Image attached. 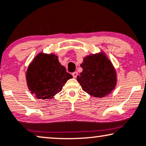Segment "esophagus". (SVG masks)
Wrapping results in <instances>:
<instances>
[{"instance_id": "1", "label": "esophagus", "mask_w": 146, "mask_h": 146, "mask_svg": "<svg viewBox=\"0 0 146 146\" xmlns=\"http://www.w3.org/2000/svg\"><path fill=\"white\" fill-rule=\"evenodd\" d=\"M72 75L73 78H76L77 77V76H78V72H73L72 74Z\"/></svg>"}]
</instances>
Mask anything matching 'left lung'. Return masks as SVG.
Wrapping results in <instances>:
<instances>
[{"instance_id":"obj_1","label":"left lung","mask_w":146,"mask_h":146,"mask_svg":"<svg viewBox=\"0 0 146 146\" xmlns=\"http://www.w3.org/2000/svg\"><path fill=\"white\" fill-rule=\"evenodd\" d=\"M83 71L77 76L82 90L96 98H104L117 84V74L111 61L104 53L91 54L84 58Z\"/></svg>"}]
</instances>
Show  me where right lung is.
<instances>
[{
    "label": "right lung",
    "instance_id": "obj_1",
    "mask_svg": "<svg viewBox=\"0 0 146 146\" xmlns=\"http://www.w3.org/2000/svg\"><path fill=\"white\" fill-rule=\"evenodd\" d=\"M72 78L59 62L57 56L41 52L33 59L26 72L29 90L40 99H52Z\"/></svg>",
    "mask_w": 146,
    "mask_h": 146
}]
</instances>
